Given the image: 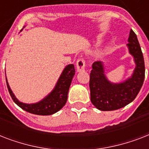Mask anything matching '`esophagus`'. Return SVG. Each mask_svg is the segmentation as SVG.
Returning a JSON list of instances; mask_svg holds the SVG:
<instances>
[{
  "mask_svg": "<svg viewBox=\"0 0 149 149\" xmlns=\"http://www.w3.org/2000/svg\"><path fill=\"white\" fill-rule=\"evenodd\" d=\"M86 62L84 58H79L77 62V70L78 72H82L85 70Z\"/></svg>",
  "mask_w": 149,
  "mask_h": 149,
  "instance_id": "esophagus-1",
  "label": "esophagus"
}]
</instances>
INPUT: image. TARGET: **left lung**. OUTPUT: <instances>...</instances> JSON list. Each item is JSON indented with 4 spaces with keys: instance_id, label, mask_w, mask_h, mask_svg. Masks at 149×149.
Listing matches in <instances>:
<instances>
[{
    "instance_id": "left-lung-1",
    "label": "left lung",
    "mask_w": 149,
    "mask_h": 149,
    "mask_svg": "<svg viewBox=\"0 0 149 149\" xmlns=\"http://www.w3.org/2000/svg\"><path fill=\"white\" fill-rule=\"evenodd\" d=\"M128 49L134 56L136 68L132 78L122 84H113L106 79L100 62L93 63L90 75V90L92 104L100 111H114L124 107L135 99L145 79V62L136 34L131 29Z\"/></svg>"
}]
</instances>
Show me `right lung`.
<instances>
[{
    "label": "right lung",
    "mask_w": 149,
    "mask_h": 149,
    "mask_svg": "<svg viewBox=\"0 0 149 149\" xmlns=\"http://www.w3.org/2000/svg\"><path fill=\"white\" fill-rule=\"evenodd\" d=\"M74 75V65L73 64L68 65L62 72L58 83L56 84V88L54 89L53 91L42 101L33 104H23L22 102L18 101L13 94L12 91L8 84L7 79H6V83L10 97L17 106H19L24 111L34 114L50 115L59 111L66 103L69 89Z\"/></svg>",
    "instance_id": "1"
}]
</instances>
